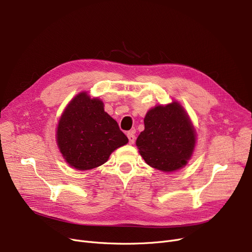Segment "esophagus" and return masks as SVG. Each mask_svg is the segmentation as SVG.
<instances>
[{"mask_svg":"<svg viewBox=\"0 0 252 252\" xmlns=\"http://www.w3.org/2000/svg\"><path fill=\"white\" fill-rule=\"evenodd\" d=\"M126 136H127V138H128V142H129V144H134L135 139H136V137H135L134 133H133V132H128V133L126 134Z\"/></svg>","mask_w":252,"mask_h":252,"instance_id":"esophagus-1","label":"esophagus"}]
</instances>
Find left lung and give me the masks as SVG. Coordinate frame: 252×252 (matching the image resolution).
Instances as JSON below:
<instances>
[{
    "instance_id": "obj_1",
    "label": "left lung",
    "mask_w": 252,
    "mask_h": 252,
    "mask_svg": "<svg viewBox=\"0 0 252 252\" xmlns=\"http://www.w3.org/2000/svg\"><path fill=\"white\" fill-rule=\"evenodd\" d=\"M145 128L136 145L147 165L162 172H174L190 159L195 147V129L179 102L151 108L144 118Z\"/></svg>"
}]
</instances>
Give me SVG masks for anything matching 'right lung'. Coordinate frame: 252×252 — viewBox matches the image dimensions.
I'll list each match as a JSON object with an SVG mask.
<instances>
[{
    "instance_id": "obj_1",
    "label": "right lung",
    "mask_w": 252,
    "mask_h": 252,
    "mask_svg": "<svg viewBox=\"0 0 252 252\" xmlns=\"http://www.w3.org/2000/svg\"><path fill=\"white\" fill-rule=\"evenodd\" d=\"M57 144L72 168L91 170L105 163L128 139L104 110V103L86 92L75 95L64 108L57 127Z\"/></svg>"
}]
</instances>
